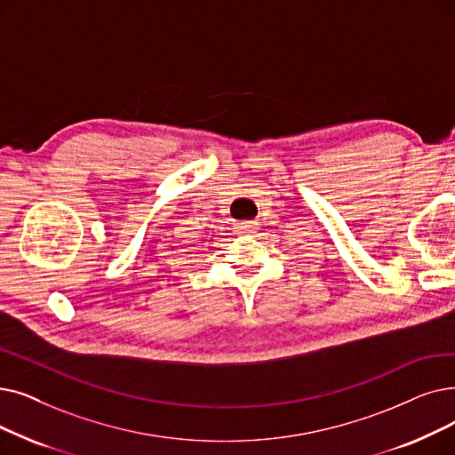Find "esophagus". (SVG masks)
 Here are the masks:
<instances>
[{"label": "esophagus", "instance_id": "esophagus-1", "mask_svg": "<svg viewBox=\"0 0 455 455\" xmlns=\"http://www.w3.org/2000/svg\"><path fill=\"white\" fill-rule=\"evenodd\" d=\"M259 228V221H242L235 225V234H254Z\"/></svg>", "mask_w": 455, "mask_h": 455}]
</instances>
